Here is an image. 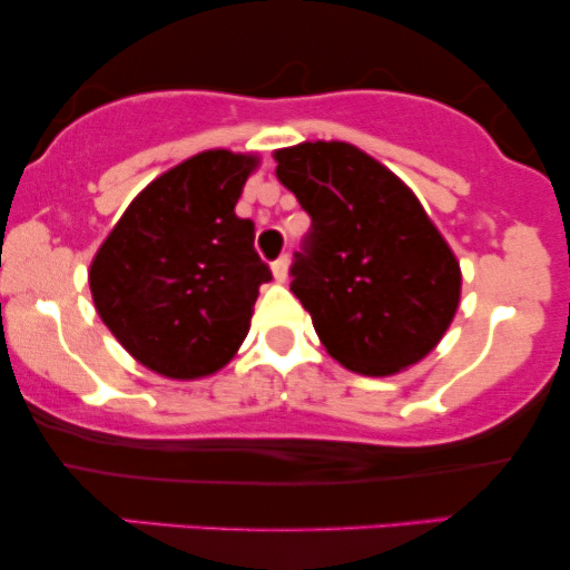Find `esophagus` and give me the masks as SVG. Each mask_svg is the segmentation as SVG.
I'll list each match as a JSON object with an SVG mask.
<instances>
[{
  "label": "esophagus",
  "instance_id": "34e87169",
  "mask_svg": "<svg viewBox=\"0 0 570 570\" xmlns=\"http://www.w3.org/2000/svg\"><path fill=\"white\" fill-rule=\"evenodd\" d=\"M287 267H291V259H287V256H279V259L272 262V275H275L277 283H285L287 279Z\"/></svg>",
  "mask_w": 570,
  "mask_h": 570
}]
</instances>
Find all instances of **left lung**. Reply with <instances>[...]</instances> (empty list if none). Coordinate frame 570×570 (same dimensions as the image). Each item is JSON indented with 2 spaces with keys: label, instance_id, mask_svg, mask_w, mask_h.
<instances>
[{
  "label": "left lung",
  "instance_id": "1",
  "mask_svg": "<svg viewBox=\"0 0 570 570\" xmlns=\"http://www.w3.org/2000/svg\"><path fill=\"white\" fill-rule=\"evenodd\" d=\"M275 160L311 217L291 291L326 353L363 376L423 361L456 314L462 272L415 194L347 142H303Z\"/></svg>",
  "mask_w": 570,
  "mask_h": 570
}]
</instances>
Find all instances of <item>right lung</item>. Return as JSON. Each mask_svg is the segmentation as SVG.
<instances>
[{
    "label": "right lung",
    "instance_id": "add662e5",
    "mask_svg": "<svg viewBox=\"0 0 570 570\" xmlns=\"http://www.w3.org/2000/svg\"><path fill=\"white\" fill-rule=\"evenodd\" d=\"M254 155L207 150L137 194L90 264L98 316L124 350L168 379L220 371L248 334L272 272L236 202Z\"/></svg>",
    "mask_w": 570,
    "mask_h": 570
}]
</instances>
